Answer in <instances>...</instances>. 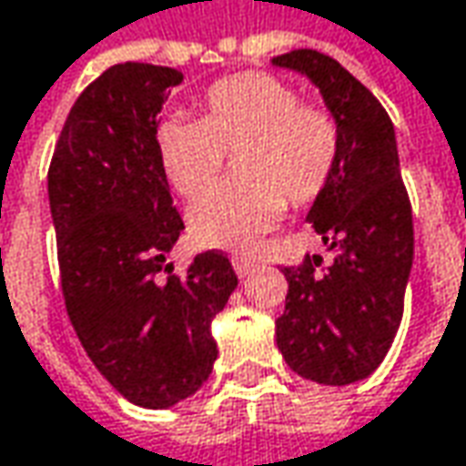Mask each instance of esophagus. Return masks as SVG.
Wrapping results in <instances>:
<instances>
[{
	"instance_id": "obj_1",
	"label": "esophagus",
	"mask_w": 466,
	"mask_h": 466,
	"mask_svg": "<svg viewBox=\"0 0 466 466\" xmlns=\"http://www.w3.org/2000/svg\"><path fill=\"white\" fill-rule=\"evenodd\" d=\"M233 268H236V273L244 279V276H249L251 270L257 268V262L249 259V257H233Z\"/></svg>"
}]
</instances>
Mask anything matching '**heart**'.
<instances>
[{
    "label": "heart",
    "instance_id": "b5f03b06",
    "mask_svg": "<svg viewBox=\"0 0 466 466\" xmlns=\"http://www.w3.org/2000/svg\"><path fill=\"white\" fill-rule=\"evenodd\" d=\"M153 148L164 177L185 198L206 192L224 156L239 153V180L196 201L187 228L198 247L244 249L286 215V204H310L326 190L339 164L342 129L331 111L302 103L291 84L249 71L212 84L201 97V118H158Z\"/></svg>",
    "mask_w": 466,
    "mask_h": 466
}]
</instances>
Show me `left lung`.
<instances>
[{
	"instance_id": "8db88e82",
	"label": "left lung",
	"mask_w": 466,
	"mask_h": 466,
	"mask_svg": "<svg viewBox=\"0 0 466 466\" xmlns=\"http://www.w3.org/2000/svg\"><path fill=\"white\" fill-rule=\"evenodd\" d=\"M273 66L316 84L342 129L337 172L308 212L337 257L326 270L318 254L283 268L289 291L276 342L302 380L342 387L366 380L398 334L414 262L411 201L392 121L348 68L318 50L286 52Z\"/></svg>"
}]
</instances>
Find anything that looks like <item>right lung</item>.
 Here are the masks:
<instances>
[{
	"instance_id": "right-lung-1",
	"label": "right lung",
	"mask_w": 466,
	"mask_h": 466,
	"mask_svg": "<svg viewBox=\"0 0 466 466\" xmlns=\"http://www.w3.org/2000/svg\"><path fill=\"white\" fill-rule=\"evenodd\" d=\"M183 74L118 63L74 103L47 190L66 310L95 369L129 403L169 409L209 380L212 318L238 286L222 251L175 276L185 230L158 167L153 129Z\"/></svg>"
}]
</instances>
